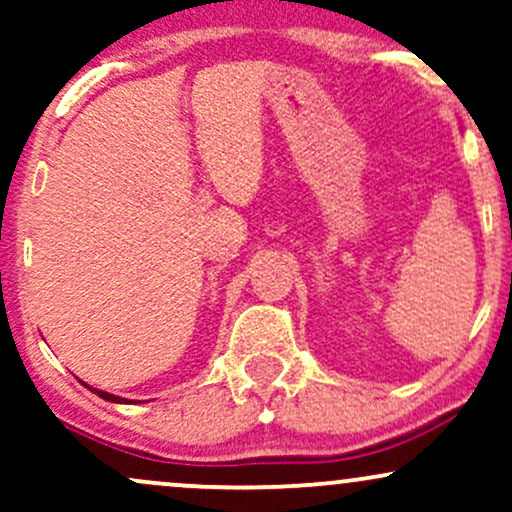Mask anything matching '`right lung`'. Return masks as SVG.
I'll return each instance as SVG.
<instances>
[{
  "mask_svg": "<svg viewBox=\"0 0 512 512\" xmlns=\"http://www.w3.org/2000/svg\"><path fill=\"white\" fill-rule=\"evenodd\" d=\"M86 387H88V385H86ZM88 390H91V392H96L98 397L108 399V402H117V404H122V402H125V399H122V397H115V395H110V392H103V390H93V387H88Z\"/></svg>",
  "mask_w": 512,
  "mask_h": 512,
  "instance_id": "obj_1",
  "label": "right lung"
}]
</instances>
